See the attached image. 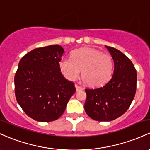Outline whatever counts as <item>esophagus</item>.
Returning <instances> with one entry per match:
<instances>
[{"label": "esophagus", "mask_w": 150, "mask_h": 150, "mask_svg": "<svg viewBox=\"0 0 150 150\" xmlns=\"http://www.w3.org/2000/svg\"><path fill=\"white\" fill-rule=\"evenodd\" d=\"M75 88H76V91H82V90L83 89V87H81V86H78V85H75Z\"/></svg>", "instance_id": "obj_1"}]
</instances>
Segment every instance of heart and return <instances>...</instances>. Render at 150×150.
Masks as SVG:
<instances>
[{
	"mask_svg": "<svg viewBox=\"0 0 150 150\" xmlns=\"http://www.w3.org/2000/svg\"><path fill=\"white\" fill-rule=\"evenodd\" d=\"M59 68L64 77L74 80L80 75L89 86L100 87L111 78L113 62L111 57L100 51L91 48L77 50L72 58L64 57L59 62Z\"/></svg>",
	"mask_w": 150,
	"mask_h": 150,
	"instance_id": "obj_1",
	"label": "heart"
}]
</instances>
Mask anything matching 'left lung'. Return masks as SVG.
Returning a JSON list of instances; mask_svg holds the SVG:
<instances>
[{"label":"left lung","instance_id":"obj_1","mask_svg":"<svg viewBox=\"0 0 150 150\" xmlns=\"http://www.w3.org/2000/svg\"><path fill=\"white\" fill-rule=\"evenodd\" d=\"M105 47L114 62L112 78L101 87L85 89V111L91 119L98 121H112L124 114L137 90V74L132 61L119 50Z\"/></svg>","mask_w":150,"mask_h":150}]
</instances>
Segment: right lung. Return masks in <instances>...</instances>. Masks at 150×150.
I'll list each match as a JSON object with an SVG mask.
<instances>
[{"label": "right lung", "mask_w": 150, "mask_h": 150, "mask_svg": "<svg viewBox=\"0 0 150 150\" xmlns=\"http://www.w3.org/2000/svg\"><path fill=\"white\" fill-rule=\"evenodd\" d=\"M59 45L34 49L21 58L14 77L15 96L23 111L41 122L59 119L76 91L59 68Z\"/></svg>", "instance_id": "1"}]
</instances>
